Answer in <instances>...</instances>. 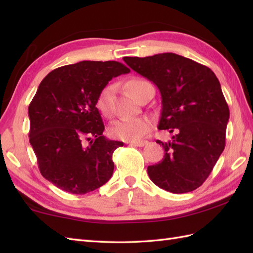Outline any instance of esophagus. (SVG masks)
I'll return each mask as SVG.
<instances>
[{
	"mask_svg": "<svg viewBox=\"0 0 253 253\" xmlns=\"http://www.w3.org/2000/svg\"><path fill=\"white\" fill-rule=\"evenodd\" d=\"M126 143H129L131 144V146H136V147H143L146 146V144L148 143V141L146 140H139V141H129V142H126Z\"/></svg>",
	"mask_w": 253,
	"mask_h": 253,
	"instance_id": "esophagus-1",
	"label": "esophagus"
}]
</instances>
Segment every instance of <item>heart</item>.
<instances>
[{
  "label": "heart",
  "instance_id": "1",
  "mask_svg": "<svg viewBox=\"0 0 253 253\" xmlns=\"http://www.w3.org/2000/svg\"><path fill=\"white\" fill-rule=\"evenodd\" d=\"M146 84L148 83L143 79L131 78L126 83V88L135 98L137 91ZM111 96L112 87H106L101 91L95 102L96 109L99 110L102 115L106 117L111 116L112 114ZM150 128H151V122L146 117L127 118V120H121L114 123V125L111 127V135L126 142L138 141L146 135Z\"/></svg>",
  "mask_w": 253,
  "mask_h": 253
}]
</instances>
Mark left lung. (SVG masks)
Wrapping results in <instances>:
<instances>
[{
  "label": "left lung",
  "mask_w": 253,
  "mask_h": 253,
  "mask_svg": "<svg viewBox=\"0 0 253 253\" xmlns=\"http://www.w3.org/2000/svg\"><path fill=\"white\" fill-rule=\"evenodd\" d=\"M133 71L159 88L162 111L158 128L171 135L164 158L148 166L158 187L185 193L200 187L225 148L229 109L217 77L209 67L175 53L124 57Z\"/></svg>",
  "instance_id": "left-lung-1"
}]
</instances>
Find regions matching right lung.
<instances>
[{"label":"right lung","instance_id":"obj_1","mask_svg":"<svg viewBox=\"0 0 253 253\" xmlns=\"http://www.w3.org/2000/svg\"><path fill=\"white\" fill-rule=\"evenodd\" d=\"M129 72L115 61H83L58 67L42 80L28 109L29 141L46 180L75 195L109 181L113 152L124 143L103 136L95 102L112 78Z\"/></svg>","mask_w":253,"mask_h":253}]
</instances>
